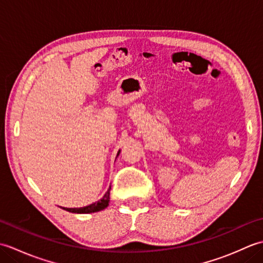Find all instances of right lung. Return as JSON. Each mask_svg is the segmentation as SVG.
Segmentation results:
<instances>
[{"label": "right lung", "mask_w": 263, "mask_h": 263, "mask_svg": "<svg viewBox=\"0 0 263 263\" xmlns=\"http://www.w3.org/2000/svg\"><path fill=\"white\" fill-rule=\"evenodd\" d=\"M121 150H119V153H117V156L120 155ZM109 194H110V186L107 190V192L104 194V197L96 201V202H93L89 205L86 206H82V208H64V210L69 211V212H73V214H91V212H97L100 210H104L105 208H107V205L109 203Z\"/></svg>", "instance_id": "obj_1"}]
</instances>
